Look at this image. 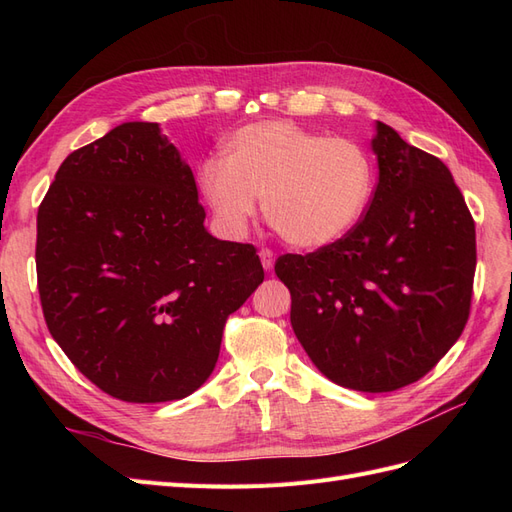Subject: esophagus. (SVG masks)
<instances>
[{"label":"esophagus","instance_id":"obj_1","mask_svg":"<svg viewBox=\"0 0 512 512\" xmlns=\"http://www.w3.org/2000/svg\"><path fill=\"white\" fill-rule=\"evenodd\" d=\"M260 262H262V267H265L267 271H271L273 265H275L273 250H269V247H262V250H260Z\"/></svg>","mask_w":512,"mask_h":512}]
</instances>
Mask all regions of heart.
<instances>
[{
	"instance_id": "1",
	"label": "heart",
	"mask_w": 512,
	"mask_h": 512,
	"mask_svg": "<svg viewBox=\"0 0 512 512\" xmlns=\"http://www.w3.org/2000/svg\"><path fill=\"white\" fill-rule=\"evenodd\" d=\"M198 192L228 237H243L262 196L267 222L294 247H324L356 226L374 192L369 151L292 121H254L232 132L222 162L196 173Z\"/></svg>"
}]
</instances>
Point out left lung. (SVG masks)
Here are the masks:
<instances>
[{
  "label": "left lung",
  "mask_w": 512,
  "mask_h": 512,
  "mask_svg": "<svg viewBox=\"0 0 512 512\" xmlns=\"http://www.w3.org/2000/svg\"><path fill=\"white\" fill-rule=\"evenodd\" d=\"M378 185L356 226L316 252L284 254L290 322L309 359L346 389L421 380L466 327L476 271L472 213L451 170L378 123Z\"/></svg>",
  "instance_id": "8db88e82"
}]
</instances>
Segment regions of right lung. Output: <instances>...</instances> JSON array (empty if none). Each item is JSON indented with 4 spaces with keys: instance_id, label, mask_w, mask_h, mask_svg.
<instances>
[{
    "instance_id": "obj_1",
    "label": "right lung",
    "mask_w": 512,
    "mask_h": 512,
    "mask_svg": "<svg viewBox=\"0 0 512 512\" xmlns=\"http://www.w3.org/2000/svg\"><path fill=\"white\" fill-rule=\"evenodd\" d=\"M196 181L158 123L72 151L38 207L42 314L72 365L128 404L183 399L226 320L265 280L252 243L205 230Z\"/></svg>"
}]
</instances>
